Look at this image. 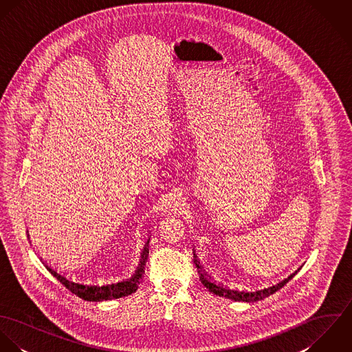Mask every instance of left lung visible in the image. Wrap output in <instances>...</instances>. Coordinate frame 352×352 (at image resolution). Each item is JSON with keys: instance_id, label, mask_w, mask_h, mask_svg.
<instances>
[{"instance_id": "1", "label": "left lung", "mask_w": 352, "mask_h": 352, "mask_svg": "<svg viewBox=\"0 0 352 352\" xmlns=\"http://www.w3.org/2000/svg\"><path fill=\"white\" fill-rule=\"evenodd\" d=\"M194 263L197 265V268L199 270V278H201V282L203 283V286L206 289H208L210 293L215 294V296H219V297H225V298H229V300H234V301H243V302H256L265 298V297H270L271 294H274L275 292H278L279 289H282L290 279H293V276L300 271V268L293 272L290 276H287L286 279H283L282 282L276 283V285H272L270 287H265V289H261V290H254V292H240V290H233V289H228L222 285H217L215 282H212L203 271L201 270V265H199V261L197 258V256H194Z\"/></svg>"}]
</instances>
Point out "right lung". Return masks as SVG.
Here are the masks:
<instances>
[{
  "label": "right lung",
  "instance_id": "right-lung-1",
  "mask_svg": "<svg viewBox=\"0 0 352 352\" xmlns=\"http://www.w3.org/2000/svg\"><path fill=\"white\" fill-rule=\"evenodd\" d=\"M148 247H149V241L146 243V245L142 251L141 261H140V265H138L135 274L129 279L113 282V283H105V285L78 283V282H73V280L65 278L63 275L58 274L55 270H52L47 264H46V268L49 270V272H51V275L55 276L67 290H70L73 294H76L77 297H80L85 301L98 302L115 300V298L130 296V294H133L138 290V286L144 279L145 265H146L148 256H149V248Z\"/></svg>",
  "mask_w": 352,
  "mask_h": 352
}]
</instances>
